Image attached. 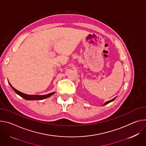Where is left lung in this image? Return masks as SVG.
<instances>
[{
    "mask_svg": "<svg viewBox=\"0 0 146 146\" xmlns=\"http://www.w3.org/2000/svg\"><path fill=\"white\" fill-rule=\"evenodd\" d=\"M115 98H114L113 99H112V100H110V101H108V102H106L104 104V105L103 106H105V105H106V104H108V103H111V102H112V101H114L115 99Z\"/></svg>",
    "mask_w": 146,
    "mask_h": 146,
    "instance_id": "left-lung-1",
    "label": "left lung"
}]
</instances>
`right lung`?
I'll list each match as a JSON object with an SVG mask.
<instances>
[{"label":"right lung","mask_w":146,"mask_h":146,"mask_svg":"<svg viewBox=\"0 0 146 146\" xmlns=\"http://www.w3.org/2000/svg\"><path fill=\"white\" fill-rule=\"evenodd\" d=\"M9 85H10L11 88L14 90V92L17 93V94H19L20 96H21V98H24L25 100H43L44 99H46L47 98H49L52 95H53L54 93H55V92H52L50 93L49 94H45V95H29V94H27L25 93H23L17 90H16L15 88H14L11 85L9 82Z\"/></svg>","instance_id":"1"}]
</instances>
